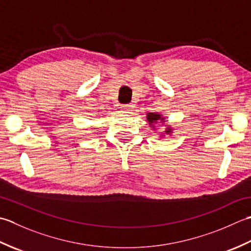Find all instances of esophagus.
Returning <instances> with one entry per match:
<instances>
[{
    "instance_id": "34e87169",
    "label": "esophagus",
    "mask_w": 251,
    "mask_h": 251,
    "mask_svg": "<svg viewBox=\"0 0 251 251\" xmlns=\"http://www.w3.org/2000/svg\"><path fill=\"white\" fill-rule=\"evenodd\" d=\"M132 107L133 106L131 104H125V105L121 106V109L124 110V112H130L131 109H132Z\"/></svg>"
}]
</instances>
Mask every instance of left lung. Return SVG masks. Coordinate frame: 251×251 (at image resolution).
<instances>
[{"label": "left lung", "mask_w": 251, "mask_h": 251, "mask_svg": "<svg viewBox=\"0 0 251 251\" xmlns=\"http://www.w3.org/2000/svg\"><path fill=\"white\" fill-rule=\"evenodd\" d=\"M163 120V118H161L160 117V115H157V114H148L147 115V120L150 121V125H152L154 124V122H157L158 120ZM170 131H169V129L166 131V133H169Z\"/></svg>", "instance_id": "obj_1"}]
</instances>
